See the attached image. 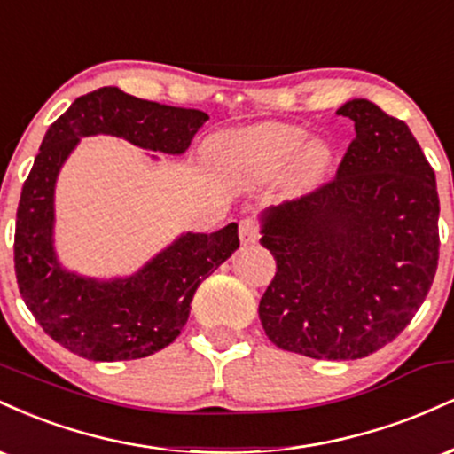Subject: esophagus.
Wrapping results in <instances>:
<instances>
[{
	"label": "esophagus",
	"mask_w": 454,
	"mask_h": 454,
	"mask_svg": "<svg viewBox=\"0 0 454 454\" xmlns=\"http://www.w3.org/2000/svg\"><path fill=\"white\" fill-rule=\"evenodd\" d=\"M239 237H241L243 245L256 243L258 237H260L258 223L254 220H249V217H245V220L239 222Z\"/></svg>",
	"instance_id": "esophagus-1"
}]
</instances>
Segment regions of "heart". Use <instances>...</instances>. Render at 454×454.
<instances>
[{
	"instance_id": "heart-1",
	"label": "heart",
	"mask_w": 454,
	"mask_h": 454,
	"mask_svg": "<svg viewBox=\"0 0 454 454\" xmlns=\"http://www.w3.org/2000/svg\"><path fill=\"white\" fill-rule=\"evenodd\" d=\"M307 134L301 126H284V123H267L220 138L213 149L234 170L249 175H275L290 168L301 158L307 173H320L326 166L331 151L325 143H309L305 147ZM304 155L301 156L300 153Z\"/></svg>"
}]
</instances>
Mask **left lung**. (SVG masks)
<instances>
[{
	"instance_id": "obj_1",
	"label": "left lung",
	"mask_w": 454,
	"mask_h": 454,
	"mask_svg": "<svg viewBox=\"0 0 454 454\" xmlns=\"http://www.w3.org/2000/svg\"><path fill=\"white\" fill-rule=\"evenodd\" d=\"M356 137L335 179L262 213L278 270L260 322L281 350L354 361L410 325L440 256L435 173L414 134L369 100L337 111Z\"/></svg>"
}]
</instances>
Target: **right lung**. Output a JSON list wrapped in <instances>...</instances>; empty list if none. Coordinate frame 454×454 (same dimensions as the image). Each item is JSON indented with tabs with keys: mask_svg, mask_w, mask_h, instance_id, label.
Instances as JSON below:
<instances>
[{
	"mask_svg": "<svg viewBox=\"0 0 454 454\" xmlns=\"http://www.w3.org/2000/svg\"><path fill=\"white\" fill-rule=\"evenodd\" d=\"M209 114L140 100L117 87L76 98L46 129L20 192L14 270L27 309L46 335L90 361H132L179 337L202 279L239 247V226L185 232L138 273L100 281L64 269L53 247L55 181L82 137L111 134L137 147L181 155Z\"/></svg>",
	"mask_w": 454,
	"mask_h": 454,
	"instance_id": "right-lung-1",
	"label": "right lung"
}]
</instances>
